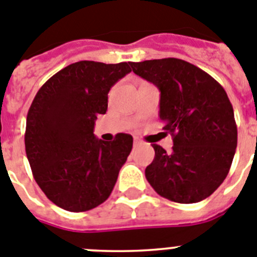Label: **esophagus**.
<instances>
[{"label":"esophagus","mask_w":257,"mask_h":257,"mask_svg":"<svg viewBox=\"0 0 257 257\" xmlns=\"http://www.w3.org/2000/svg\"><path fill=\"white\" fill-rule=\"evenodd\" d=\"M141 145V141L137 140V138H134V146H138Z\"/></svg>","instance_id":"obj_1"}]
</instances>
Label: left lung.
I'll return each mask as SVG.
<instances>
[{
    "mask_svg": "<svg viewBox=\"0 0 257 257\" xmlns=\"http://www.w3.org/2000/svg\"><path fill=\"white\" fill-rule=\"evenodd\" d=\"M132 69L160 89V119L173 137L172 152L159 145L146 178L161 196L195 203L216 191L229 173L237 125L226 92L211 75L174 57L132 62Z\"/></svg>",
    "mask_w": 257,
    "mask_h": 257,
    "instance_id": "1",
    "label": "left lung"
}]
</instances>
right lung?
Wrapping results in <instances>:
<instances>
[{"instance_id": "obj_1", "label": "right lung", "mask_w": 257, "mask_h": 257, "mask_svg": "<svg viewBox=\"0 0 257 257\" xmlns=\"http://www.w3.org/2000/svg\"><path fill=\"white\" fill-rule=\"evenodd\" d=\"M132 62L78 61L39 88L27 115L25 152L39 188L64 210L94 209L111 195L133 146L131 134L103 142L93 134L107 93Z\"/></svg>"}]
</instances>
